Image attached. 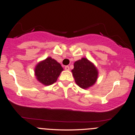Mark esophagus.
I'll list each match as a JSON object with an SVG mask.
<instances>
[{
	"label": "esophagus",
	"mask_w": 135,
	"mask_h": 135,
	"mask_svg": "<svg viewBox=\"0 0 135 135\" xmlns=\"http://www.w3.org/2000/svg\"><path fill=\"white\" fill-rule=\"evenodd\" d=\"M65 70H69L70 67L69 66H65Z\"/></svg>",
	"instance_id": "34e87169"
}]
</instances>
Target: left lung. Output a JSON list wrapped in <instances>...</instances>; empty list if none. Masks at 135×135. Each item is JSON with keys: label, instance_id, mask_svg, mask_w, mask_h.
<instances>
[{"label": "left lung", "instance_id": "8db88e82", "mask_svg": "<svg viewBox=\"0 0 135 135\" xmlns=\"http://www.w3.org/2000/svg\"><path fill=\"white\" fill-rule=\"evenodd\" d=\"M74 66L72 72L77 84L83 89L93 86L98 75V70L93 63L87 58H83L75 61Z\"/></svg>", "mask_w": 135, "mask_h": 135}]
</instances>
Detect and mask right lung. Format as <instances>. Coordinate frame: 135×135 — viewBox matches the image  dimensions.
I'll return each instance as SVG.
<instances>
[{"instance_id": "1", "label": "right lung", "mask_w": 135, "mask_h": 135, "mask_svg": "<svg viewBox=\"0 0 135 135\" xmlns=\"http://www.w3.org/2000/svg\"><path fill=\"white\" fill-rule=\"evenodd\" d=\"M63 70L60 63L51 57H48L37 65L35 75L40 83L45 86H49L56 82Z\"/></svg>"}]
</instances>
